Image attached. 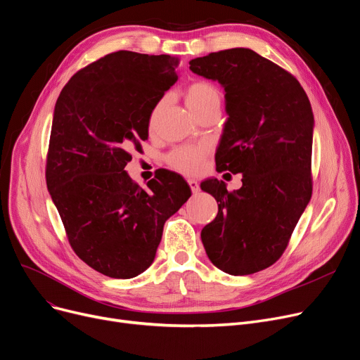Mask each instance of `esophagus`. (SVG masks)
I'll return each mask as SVG.
<instances>
[{"label":"esophagus","mask_w":360,"mask_h":360,"mask_svg":"<svg viewBox=\"0 0 360 360\" xmlns=\"http://www.w3.org/2000/svg\"><path fill=\"white\" fill-rule=\"evenodd\" d=\"M188 185H190V188H191L193 193H198L200 191V185H198V182L195 179H188Z\"/></svg>","instance_id":"1"}]
</instances>
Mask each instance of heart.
I'll list each match as a JSON object with an SVG mask.
<instances>
[{"label": "heart", "instance_id": "1", "mask_svg": "<svg viewBox=\"0 0 360 360\" xmlns=\"http://www.w3.org/2000/svg\"><path fill=\"white\" fill-rule=\"evenodd\" d=\"M185 100L190 110L195 115L209 105L221 104V91L212 82L195 81L185 89ZM209 153L210 147L205 143L181 146L167 154L166 162L172 169L181 172L184 175H197L205 167Z\"/></svg>", "mask_w": 360, "mask_h": 360}]
</instances>
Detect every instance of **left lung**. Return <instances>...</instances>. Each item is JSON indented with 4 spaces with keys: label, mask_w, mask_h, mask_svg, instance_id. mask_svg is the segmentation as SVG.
Returning <instances> with one entry per match:
<instances>
[{
    "label": "left lung",
    "mask_w": 360,
    "mask_h": 360,
    "mask_svg": "<svg viewBox=\"0 0 360 360\" xmlns=\"http://www.w3.org/2000/svg\"><path fill=\"white\" fill-rule=\"evenodd\" d=\"M190 69L225 89L229 115L216 151V170L243 174V186L201 182L217 201V214L201 229L216 268L250 275L274 264L314 190V113L295 76L248 49L210 53Z\"/></svg>",
    "instance_id": "1"
}]
</instances>
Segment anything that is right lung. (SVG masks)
I'll list each match as a JSON object with an SVG mask.
<instances>
[{
    "label": "right lung",
    "mask_w": 360,
    "mask_h": 360,
    "mask_svg": "<svg viewBox=\"0 0 360 360\" xmlns=\"http://www.w3.org/2000/svg\"><path fill=\"white\" fill-rule=\"evenodd\" d=\"M178 65L166 54L115 51L77 70L57 98L46 186L73 252L105 276L144 272L165 222L191 197L175 172L162 169L141 188L124 170Z\"/></svg>",
    "instance_id": "right-lung-1"
}]
</instances>
